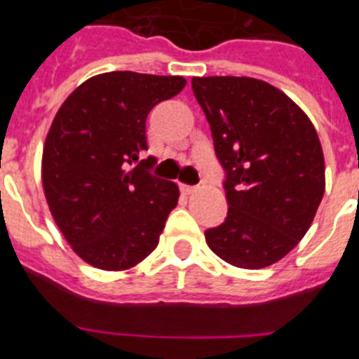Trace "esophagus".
<instances>
[{
  "label": "esophagus",
  "instance_id": "1",
  "mask_svg": "<svg viewBox=\"0 0 359 359\" xmlns=\"http://www.w3.org/2000/svg\"><path fill=\"white\" fill-rule=\"evenodd\" d=\"M180 191L184 193V195H193V193L196 191L195 186H186V184H180Z\"/></svg>",
  "mask_w": 359,
  "mask_h": 359
}]
</instances>
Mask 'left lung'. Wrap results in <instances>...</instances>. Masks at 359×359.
Segmentation results:
<instances>
[{"instance_id":"left-lung-1","label":"left lung","mask_w":359,"mask_h":359,"mask_svg":"<svg viewBox=\"0 0 359 359\" xmlns=\"http://www.w3.org/2000/svg\"><path fill=\"white\" fill-rule=\"evenodd\" d=\"M191 86L227 172V218L205 231V241L232 266H270L304 238L324 196L318 134L308 114L264 80L195 76Z\"/></svg>"}]
</instances>
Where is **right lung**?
<instances>
[{
	"instance_id": "add662e5",
	"label": "right lung",
	"mask_w": 359,
	"mask_h": 359,
	"mask_svg": "<svg viewBox=\"0 0 359 359\" xmlns=\"http://www.w3.org/2000/svg\"><path fill=\"white\" fill-rule=\"evenodd\" d=\"M186 87L182 76L111 71L91 76L57 111L43 148V189L80 259L123 272L156 250L179 186L147 172V116Z\"/></svg>"
}]
</instances>
